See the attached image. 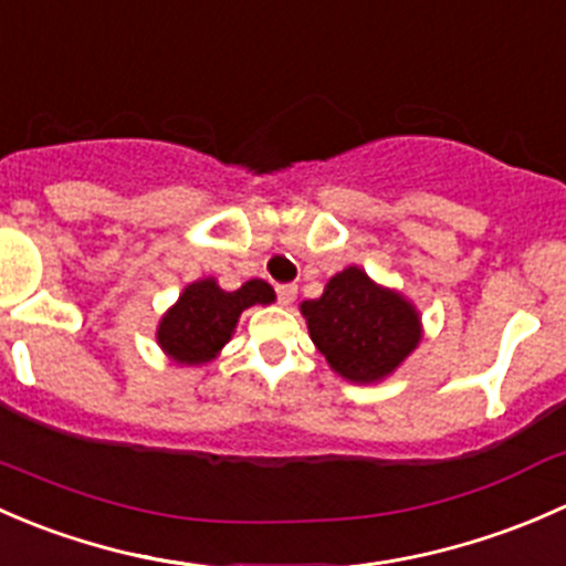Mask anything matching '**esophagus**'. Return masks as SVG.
<instances>
[{
	"mask_svg": "<svg viewBox=\"0 0 566 566\" xmlns=\"http://www.w3.org/2000/svg\"><path fill=\"white\" fill-rule=\"evenodd\" d=\"M277 300H281V305L289 307L291 302L296 300V285L294 283H285V285H277Z\"/></svg>",
	"mask_w": 566,
	"mask_h": 566,
	"instance_id": "obj_1",
	"label": "esophagus"
}]
</instances>
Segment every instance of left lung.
Masks as SVG:
<instances>
[{
    "mask_svg": "<svg viewBox=\"0 0 566 566\" xmlns=\"http://www.w3.org/2000/svg\"><path fill=\"white\" fill-rule=\"evenodd\" d=\"M300 313L326 365L352 384L389 378L422 340L417 305L354 264L332 275L318 300L302 302Z\"/></svg>",
    "mask_w": 566,
    "mask_h": 566,
    "instance_id": "obj_1",
    "label": "left lung"
}]
</instances>
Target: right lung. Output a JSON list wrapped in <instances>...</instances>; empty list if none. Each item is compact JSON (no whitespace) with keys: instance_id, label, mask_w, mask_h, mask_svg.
<instances>
[{"instance_id":"right-lung-1","label":"right lung","mask_w":566,"mask_h":566,"mask_svg":"<svg viewBox=\"0 0 566 566\" xmlns=\"http://www.w3.org/2000/svg\"><path fill=\"white\" fill-rule=\"evenodd\" d=\"M272 302L275 289L266 281H248L242 289L223 291L214 277H198L163 313L155 340L179 368H201L220 357L248 307Z\"/></svg>"}]
</instances>
